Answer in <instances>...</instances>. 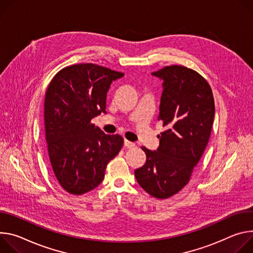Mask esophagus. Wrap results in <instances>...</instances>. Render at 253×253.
Instances as JSON below:
<instances>
[{
  "mask_svg": "<svg viewBox=\"0 0 253 253\" xmlns=\"http://www.w3.org/2000/svg\"><path fill=\"white\" fill-rule=\"evenodd\" d=\"M135 145L133 144V143H131V142H129V141H127V139H125V147L126 148H127V149H131V148H133Z\"/></svg>",
  "mask_w": 253,
  "mask_h": 253,
  "instance_id": "esophagus-1",
  "label": "esophagus"
}]
</instances>
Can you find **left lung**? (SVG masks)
Returning a JSON list of instances; mask_svg holds the SVG:
<instances>
[{
    "mask_svg": "<svg viewBox=\"0 0 253 253\" xmlns=\"http://www.w3.org/2000/svg\"><path fill=\"white\" fill-rule=\"evenodd\" d=\"M152 74L164 80L159 120L166 130L158 135L157 151L142 147L147 161L134 176L153 197L167 199L189 183L200 161L211 134L215 104L209 83L197 71L171 65Z\"/></svg>",
    "mask_w": 253,
    "mask_h": 253,
    "instance_id": "obj_1",
    "label": "left lung"
}]
</instances>
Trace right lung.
<instances>
[{"label": "right lung", "mask_w": 253, "mask_h": 253, "mask_svg": "<svg viewBox=\"0 0 253 253\" xmlns=\"http://www.w3.org/2000/svg\"><path fill=\"white\" fill-rule=\"evenodd\" d=\"M123 72L93 63L62 68L50 81L44 99L48 157L60 186L82 195L103 180L107 164L123 148L120 134H105L91 124L106 112V93Z\"/></svg>", "instance_id": "obj_1"}]
</instances>
